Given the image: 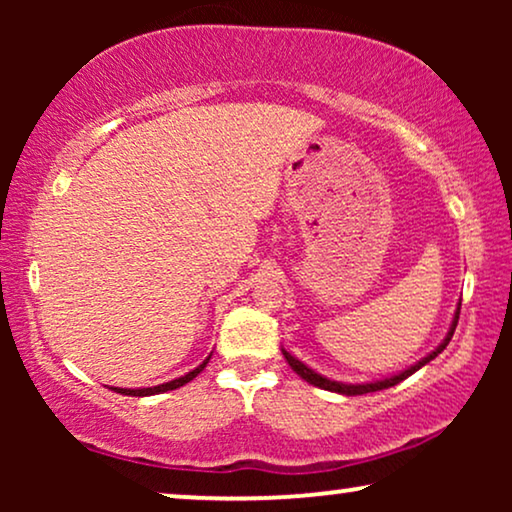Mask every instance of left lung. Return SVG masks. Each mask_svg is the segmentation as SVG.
Listing matches in <instances>:
<instances>
[{
  "mask_svg": "<svg viewBox=\"0 0 512 512\" xmlns=\"http://www.w3.org/2000/svg\"><path fill=\"white\" fill-rule=\"evenodd\" d=\"M459 310H461V303H457V310H454V317H452L450 331H447V335L443 338V342H440V345H438L436 349H433L431 354H426L424 359H419L417 363H412L410 368L401 370V373H394V375H389V377H382V380L359 382V384H352V382H338V380H331V377H326V375L317 373V370H312L310 366H305L303 361L296 359V356L286 352L284 347H282V354H284V359L289 361V366H291L293 370H296V373H298L300 377H303L305 382L314 384V387L326 389V391H333V394H342V396H361V394H370V391H380V389H389V387H394V384L403 382L405 377H410L412 373H417L419 368L426 366V363L436 359V356H438L440 352H443V349H445L447 345H450V340H452V335H454V328H457V321H459Z\"/></svg>",
  "mask_w": 512,
  "mask_h": 512,
  "instance_id": "left-lung-1",
  "label": "left lung"
}]
</instances>
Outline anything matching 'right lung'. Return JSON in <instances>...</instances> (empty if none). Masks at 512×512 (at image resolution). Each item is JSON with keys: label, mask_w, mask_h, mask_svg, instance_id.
<instances>
[{"label": "right lung", "mask_w": 512, "mask_h": 512, "mask_svg": "<svg viewBox=\"0 0 512 512\" xmlns=\"http://www.w3.org/2000/svg\"><path fill=\"white\" fill-rule=\"evenodd\" d=\"M209 359H212V354L207 356L205 361L200 363L198 368L195 370H191V373H186V375H181V377H177V380H170V382H163V384H158V387H139V389H121V387H109L111 391H116V394H123V396H153V394H165V391H172V389H179V387H184L186 382H191L193 377H198L202 370H205V366L209 363Z\"/></svg>", "instance_id": "right-lung-1"}]
</instances>
